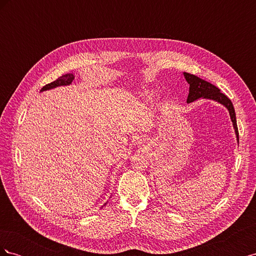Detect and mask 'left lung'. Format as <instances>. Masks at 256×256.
I'll return each instance as SVG.
<instances>
[{
	"mask_svg": "<svg viewBox=\"0 0 256 256\" xmlns=\"http://www.w3.org/2000/svg\"><path fill=\"white\" fill-rule=\"evenodd\" d=\"M184 76L190 85L189 88V95L187 98V102H193L194 100L198 98H205V99H212L214 102H218L224 106H226V109L230 112V116L232 122H233V126L235 129V134L237 136V141L239 142V134H238V128H237V122H236V114L234 110V106L232 104L230 99L228 98L223 92H220V90L203 79L198 78V76L191 74L188 72H184Z\"/></svg>",
	"mask_w": 256,
	"mask_h": 256,
	"instance_id": "left-lung-1",
	"label": "left lung"
}]
</instances>
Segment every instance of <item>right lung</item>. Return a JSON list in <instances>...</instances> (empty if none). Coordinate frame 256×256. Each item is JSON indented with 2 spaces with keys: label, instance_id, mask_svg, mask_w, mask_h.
<instances>
[{
  "label": "right lung",
  "instance_id": "right-lung-1",
  "mask_svg": "<svg viewBox=\"0 0 256 256\" xmlns=\"http://www.w3.org/2000/svg\"><path fill=\"white\" fill-rule=\"evenodd\" d=\"M74 79V76L72 74H64L60 76V78L56 81H53L47 85H44V86L42 88L40 92H44V90H51V88H54L56 86H62V85H69L72 80Z\"/></svg>",
  "mask_w": 256,
  "mask_h": 256
}]
</instances>
